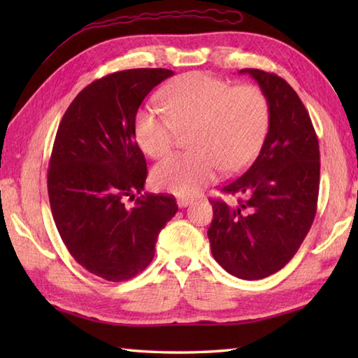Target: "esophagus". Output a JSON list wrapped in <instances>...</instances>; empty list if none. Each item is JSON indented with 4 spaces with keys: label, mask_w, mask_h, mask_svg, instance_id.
Here are the masks:
<instances>
[{
    "label": "esophagus",
    "mask_w": 358,
    "mask_h": 358,
    "mask_svg": "<svg viewBox=\"0 0 358 358\" xmlns=\"http://www.w3.org/2000/svg\"><path fill=\"white\" fill-rule=\"evenodd\" d=\"M191 203H192V199H186V196H181V199L177 200L178 208H186V206H189V204H191Z\"/></svg>",
    "instance_id": "34e87169"
}]
</instances>
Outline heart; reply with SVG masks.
Returning a JSON list of instances; mask_svg holds the SVG:
<instances>
[{
  "label": "heart",
  "instance_id": "heart-1",
  "mask_svg": "<svg viewBox=\"0 0 358 358\" xmlns=\"http://www.w3.org/2000/svg\"><path fill=\"white\" fill-rule=\"evenodd\" d=\"M164 110L146 104L136 112L135 140L150 158L172 150L178 132L189 134V154L166 158L152 171L158 191L178 196L199 194L224 172L252 163L269 129V103L262 89L234 86L204 72L180 75L163 92Z\"/></svg>",
  "mask_w": 358,
  "mask_h": 358
}]
</instances>
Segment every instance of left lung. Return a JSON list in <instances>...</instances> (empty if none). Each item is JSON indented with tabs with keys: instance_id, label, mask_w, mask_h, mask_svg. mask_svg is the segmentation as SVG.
I'll return each instance as SVG.
<instances>
[{
	"instance_id": "obj_1",
	"label": "left lung",
	"mask_w": 358,
	"mask_h": 358,
	"mask_svg": "<svg viewBox=\"0 0 358 358\" xmlns=\"http://www.w3.org/2000/svg\"><path fill=\"white\" fill-rule=\"evenodd\" d=\"M269 103V129L260 154L222 191L237 204L212 200L208 231L215 262L231 275L260 280L283 268L310 229L320 186V150L313 121L295 90L275 73L241 69Z\"/></svg>"
}]
</instances>
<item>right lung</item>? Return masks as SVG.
<instances>
[{
    "label": "right lung",
    "instance_id": "1",
    "mask_svg": "<svg viewBox=\"0 0 358 358\" xmlns=\"http://www.w3.org/2000/svg\"><path fill=\"white\" fill-rule=\"evenodd\" d=\"M172 75L110 73L83 89L58 126L48 173L52 215L77 263L108 281L146 269L159 231L177 214L172 195L141 194L148 166L134 134L140 104ZM126 198L134 207L124 206Z\"/></svg>",
    "mask_w": 358,
    "mask_h": 358
}]
</instances>
